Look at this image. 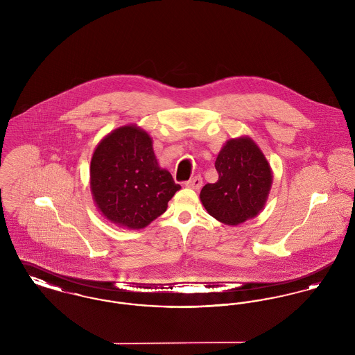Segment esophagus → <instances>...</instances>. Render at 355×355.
Returning <instances> with one entry per match:
<instances>
[{"label":"esophagus","instance_id":"1","mask_svg":"<svg viewBox=\"0 0 355 355\" xmlns=\"http://www.w3.org/2000/svg\"><path fill=\"white\" fill-rule=\"evenodd\" d=\"M185 185L186 187H190V189H194V190H200L201 186H202V178H201V175H196L191 180L186 181Z\"/></svg>","mask_w":355,"mask_h":355}]
</instances>
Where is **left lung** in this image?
I'll return each mask as SVG.
<instances>
[{
	"label": "left lung",
	"mask_w": 355,
	"mask_h": 355,
	"mask_svg": "<svg viewBox=\"0 0 355 355\" xmlns=\"http://www.w3.org/2000/svg\"><path fill=\"white\" fill-rule=\"evenodd\" d=\"M218 181L202 187L200 198L207 213L225 225L253 218L263 209L272 173L252 138L229 139L216 159Z\"/></svg>",
	"instance_id": "obj_1"
}]
</instances>
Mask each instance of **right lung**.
Instances as JSON below:
<instances>
[{"mask_svg": "<svg viewBox=\"0 0 355 355\" xmlns=\"http://www.w3.org/2000/svg\"><path fill=\"white\" fill-rule=\"evenodd\" d=\"M90 189L107 220L138 230L166 211L181 186L159 168L150 135L126 125L97 145L90 162Z\"/></svg>", "mask_w": 355, "mask_h": 355, "instance_id": "1", "label": "right lung"}]
</instances>
